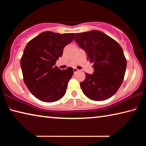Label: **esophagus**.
<instances>
[{
  "mask_svg": "<svg viewBox=\"0 0 146 146\" xmlns=\"http://www.w3.org/2000/svg\"><path fill=\"white\" fill-rule=\"evenodd\" d=\"M78 71V70L76 68H73V72L74 73H76Z\"/></svg>",
  "mask_w": 146,
  "mask_h": 146,
  "instance_id": "obj_1",
  "label": "esophagus"
}]
</instances>
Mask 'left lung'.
<instances>
[{"label": "left lung", "mask_w": 146, "mask_h": 146, "mask_svg": "<svg viewBox=\"0 0 146 146\" xmlns=\"http://www.w3.org/2000/svg\"><path fill=\"white\" fill-rule=\"evenodd\" d=\"M75 40L93 63V73H86V79L80 83L82 92L95 101L111 97L122 84L126 70L122 48L114 39L97 30L75 33Z\"/></svg>", "instance_id": "left-lung-1"}]
</instances>
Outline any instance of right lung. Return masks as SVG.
<instances>
[{
  "label": "right lung",
  "mask_w": 146,
  "mask_h": 146,
  "mask_svg": "<svg viewBox=\"0 0 146 146\" xmlns=\"http://www.w3.org/2000/svg\"><path fill=\"white\" fill-rule=\"evenodd\" d=\"M73 35L44 31L27 44L21 59L24 82L38 100L53 102L65 95L73 68L61 70L55 65L64 47L73 40Z\"/></svg>",
  "instance_id": "1"
}]
</instances>
